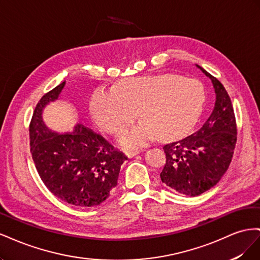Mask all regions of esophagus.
<instances>
[{"label": "esophagus", "mask_w": 260, "mask_h": 260, "mask_svg": "<svg viewBox=\"0 0 260 260\" xmlns=\"http://www.w3.org/2000/svg\"><path fill=\"white\" fill-rule=\"evenodd\" d=\"M140 152H141L140 149H133V151H127V152H125V155H127L128 157H133V156L138 155Z\"/></svg>", "instance_id": "1"}]
</instances>
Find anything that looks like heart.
<instances>
[{
  "mask_svg": "<svg viewBox=\"0 0 260 260\" xmlns=\"http://www.w3.org/2000/svg\"><path fill=\"white\" fill-rule=\"evenodd\" d=\"M205 103L200 81L177 75L132 77L115 90L99 89L90 102V114L100 129L116 133L137 117L142 120L123 129L118 142L124 147L142 146L157 135H184L199 120Z\"/></svg>",
  "mask_w": 260,
  "mask_h": 260,
  "instance_id": "b5f03b06",
  "label": "heart"
}]
</instances>
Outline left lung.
I'll return each mask as SVG.
<instances>
[{
	"instance_id": "obj_1",
	"label": "left lung",
	"mask_w": 260,
	"mask_h": 260,
	"mask_svg": "<svg viewBox=\"0 0 260 260\" xmlns=\"http://www.w3.org/2000/svg\"><path fill=\"white\" fill-rule=\"evenodd\" d=\"M196 66L214 85L215 107L199 131L164 146L166 164L160 172L162 183L187 196H198L219 182L237 144V121L229 94L217 78Z\"/></svg>"
}]
</instances>
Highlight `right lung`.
<instances>
[{
	"label": "right lung",
	"instance_id": "1",
	"mask_svg": "<svg viewBox=\"0 0 260 260\" xmlns=\"http://www.w3.org/2000/svg\"><path fill=\"white\" fill-rule=\"evenodd\" d=\"M64 86L65 81L37 104L29 125L30 152L44 185L57 199L77 207L98 206L117 185L127 157L82 124L64 135L46 127L43 108L58 99Z\"/></svg>",
	"mask_w": 260,
	"mask_h": 260
}]
</instances>
